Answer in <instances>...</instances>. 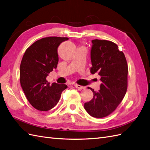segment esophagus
<instances>
[{
    "label": "esophagus",
    "mask_w": 150,
    "mask_h": 150,
    "mask_svg": "<svg viewBox=\"0 0 150 150\" xmlns=\"http://www.w3.org/2000/svg\"><path fill=\"white\" fill-rule=\"evenodd\" d=\"M74 87H75L76 88H78V89H85V87L82 86H80V85H78V84H75Z\"/></svg>",
    "instance_id": "1"
}]
</instances>
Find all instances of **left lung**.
<instances>
[{"mask_svg":"<svg viewBox=\"0 0 150 150\" xmlns=\"http://www.w3.org/2000/svg\"><path fill=\"white\" fill-rule=\"evenodd\" d=\"M91 73H98L102 82L100 90L93 91V98L84 104L91 116L103 118L116 110L127 89L128 66L124 52L114 42L106 40H92Z\"/></svg>","mask_w":150,"mask_h":150,"instance_id":"left-lung-1","label":"left lung"}]
</instances>
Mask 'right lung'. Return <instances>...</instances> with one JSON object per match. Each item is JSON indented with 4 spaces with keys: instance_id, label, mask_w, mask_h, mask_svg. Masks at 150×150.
<instances>
[{
    "instance_id": "1",
    "label": "right lung",
    "mask_w": 150,
    "mask_h": 150,
    "mask_svg": "<svg viewBox=\"0 0 150 150\" xmlns=\"http://www.w3.org/2000/svg\"><path fill=\"white\" fill-rule=\"evenodd\" d=\"M68 37L42 38L27 48L20 64V83L28 101L35 109L45 112L59 101L65 84L52 83L46 77L58 63L57 47Z\"/></svg>"
}]
</instances>
